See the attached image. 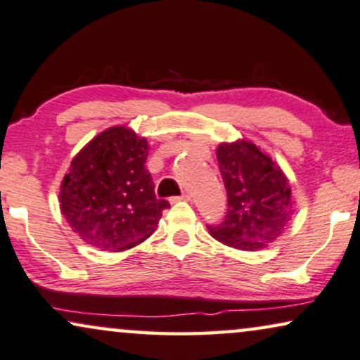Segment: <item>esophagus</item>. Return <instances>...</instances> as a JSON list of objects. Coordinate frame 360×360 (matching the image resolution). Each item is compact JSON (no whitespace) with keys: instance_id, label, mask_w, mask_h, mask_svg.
Masks as SVG:
<instances>
[{"instance_id":"34e87169","label":"esophagus","mask_w":360,"mask_h":360,"mask_svg":"<svg viewBox=\"0 0 360 360\" xmlns=\"http://www.w3.org/2000/svg\"><path fill=\"white\" fill-rule=\"evenodd\" d=\"M172 201H191V194L189 193H184L183 195H179V198H174Z\"/></svg>"}]
</instances>
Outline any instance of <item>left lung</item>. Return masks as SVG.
Wrapping results in <instances>:
<instances>
[{
    "label": "left lung",
    "mask_w": 360,
    "mask_h": 360,
    "mask_svg": "<svg viewBox=\"0 0 360 360\" xmlns=\"http://www.w3.org/2000/svg\"><path fill=\"white\" fill-rule=\"evenodd\" d=\"M227 193V214L207 226L219 243L240 251H257L279 238L294 212L288 177L251 141L222 143L216 151Z\"/></svg>",
    "instance_id": "obj_1"
}]
</instances>
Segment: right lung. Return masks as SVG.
<instances>
[{
  "label": "right lung",
  "mask_w": 360,
  "mask_h": 360,
  "mask_svg": "<svg viewBox=\"0 0 360 360\" xmlns=\"http://www.w3.org/2000/svg\"><path fill=\"white\" fill-rule=\"evenodd\" d=\"M149 144L126 126H112L72 158L59 207L71 229L101 251H124L146 240L162 211L146 169Z\"/></svg>",
  "instance_id": "1"
}]
</instances>
